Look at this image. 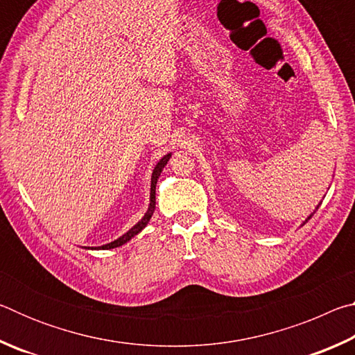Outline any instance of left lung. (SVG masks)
I'll return each instance as SVG.
<instances>
[{
    "label": "left lung",
    "mask_w": 355,
    "mask_h": 355,
    "mask_svg": "<svg viewBox=\"0 0 355 355\" xmlns=\"http://www.w3.org/2000/svg\"><path fill=\"white\" fill-rule=\"evenodd\" d=\"M316 209H318V208H316ZM311 216H313V214H310V216H309V218H307V219H305V222H309V220L311 219ZM305 222H304V224H305Z\"/></svg>",
    "instance_id": "obj_1"
}]
</instances>
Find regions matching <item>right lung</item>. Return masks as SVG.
Returning a JSON list of instances; mask_svg holds the SVG:
<instances>
[{
	"instance_id": "add662e5",
	"label": "right lung",
	"mask_w": 355,
	"mask_h": 355,
	"mask_svg": "<svg viewBox=\"0 0 355 355\" xmlns=\"http://www.w3.org/2000/svg\"><path fill=\"white\" fill-rule=\"evenodd\" d=\"M171 153H167V155H164L163 158H161L159 161H158V164L155 166V169H153V173H152V184H150V205H148V209H147V213L144 214V218L137 222V224L135 225V227H131L130 230L125 233V235H122L120 238H117L116 241H112V243H107V244H105V245H100V248H87V249H101V250H107V249H114V248H119V245H122V244H125V243H128L131 238H135L137 233L139 232H142L144 228H146V225L148 224V220H150V218H152V214H153V211H155V203H156V199H155V191H156V182H158V178H159V175H161V172H163V169H164V166L167 164V161L171 159Z\"/></svg>"
}]
</instances>
